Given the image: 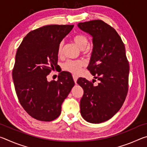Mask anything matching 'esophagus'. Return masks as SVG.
Instances as JSON below:
<instances>
[{
  "mask_svg": "<svg viewBox=\"0 0 147 147\" xmlns=\"http://www.w3.org/2000/svg\"><path fill=\"white\" fill-rule=\"evenodd\" d=\"M73 80H74V83L76 84L77 80H78V76H75V75H73Z\"/></svg>",
  "mask_w": 147,
  "mask_h": 147,
  "instance_id": "1",
  "label": "esophagus"
}]
</instances>
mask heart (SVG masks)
<instances>
[{
	"instance_id": "1",
	"label": "heart",
	"mask_w": 147,
	"mask_h": 147,
	"mask_svg": "<svg viewBox=\"0 0 147 147\" xmlns=\"http://www.w3.org/2000/svg\"><path fill=\"white\" fill-rule=\"evenodd\" d=\"M73 41L80 48L82 49V54L84 55H88L89 53V51L86 46L88 44V39L85 35L78 34L73 37ZM63 42L61 41L59 43L58 47V54L60 56L63 53ZM86 65V61L84 59H76L72 60L69 59L64 62L62 65V68L63 70L68 71L73 74H78L81 72L82 69Z\"/></svg>"
}]
</instances>
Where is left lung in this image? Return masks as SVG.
I'll use <instances>...</instances> for the list:
<instances>
[{"mask_svg": "<svg viewBox=\"0 0 147 147\" xmlns=\"http://www.w3.org/2000/svg\"><path fill=\"white\" fill-rule=\"evenodd\" d=\"M78 26L93 36V49L88 70L99 80H77L84 89L80 113L86 121L100 123L109 120L123 106L128 91L130 67L125 47L112 26L101 20L80 23Z\"/></svg>", "mask_w": 147, "mask_h": 147, "instance_id": "obj_1", "label": "left lung"}]
</instances>
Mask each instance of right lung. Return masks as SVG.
Here are the masks:
<instances>
[{"instance_id":"add662e5","label":"right lung","mask_w":147,"mask_h":147,"mask_svg":"<svg viewBox=\"0 0 147 147\" xmlns=\"http://www.w3.org/2000/svg\"><path fill=\"white\" fill-rule=\"evenodd\" d=\"M74 25L43 26L30 32L18 47L12 71L21 105L32 117L51 121L61 114V104L74 85L69 73L62 71L58 80L47 75L58 66L59 43Z\"/></svg>"}]
</instances>
